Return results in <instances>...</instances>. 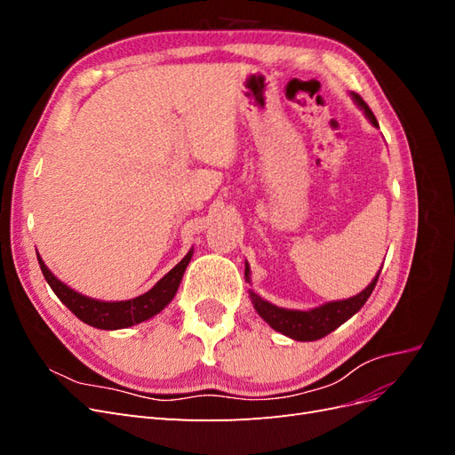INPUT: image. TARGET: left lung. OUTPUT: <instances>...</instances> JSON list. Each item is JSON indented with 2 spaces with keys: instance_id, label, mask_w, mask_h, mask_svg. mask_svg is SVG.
<instances>
[{
  "instance_id": "left-lung-1",
  "label": "left lung",
  "mask_w": 455,
  "mask_h": 455,
  "mask_svg": "<svg viewBox=\"0 0 455 455\" xmlns=\"http://www.w3.org/2000/svg\"><path fill=\"white\" fill-rule=\"evenodd\" d=\"M351 96H353V100L359 104V108L363 109L371 125L378 127V119L374 114H371L368 104L356 92H351ZM379 273H381V269H379ZM379 273L361 294H356L347 299H339V301H328V304L309 309V311L277 307V306L269 304V301L261 299L252 291H251V299H252L254 309L258 311V315L273 330H277V332L292 338V339H298V341H315V339H321V338L328 336L330 332H334L338 326H341L347 319H351V316L366 304V299L370 298L371 291H374V286L378 283ZM244 279L251 283L249 264H244Z\"/></svg>"
}]
</instances>
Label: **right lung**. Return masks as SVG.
<instances>
[{"label":"right lung","instance_id":"obj_1","mask_svg":"<svg viewBox=\"0 0 455 455\" xmlns=\"http://www.w3.org/2000/svg\"><path fill=\"white\" fill-rule=\"evenodd\" d=\"M191 254H194V249H191L182 261L164 275L157 284L148 291L146 294L125 299V301H102V299H94L89 296H84L76 292L74 288L66 286L62 281H59L54 275L49 271V267L44 264V259L37 254L39 267L44 271V277L52 288V292L59 296L62 304L70 309L79 321L87 323L89 326L100 328V330H119V328H129L139 323H144L151 316L157 315L171 304V299L174 298L178 286H180V281L184 277V271L189 264Z\"/></svg>","mask_w":455,"mask_h":455}]
</instances>
